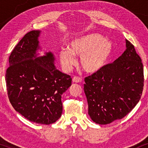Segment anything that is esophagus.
<instances>
[{"label":"esophagus","mask_w":148,"mask_h":148,"mask_svg":"<svg viewBox=\"0 0 148 148\" xmlns=\"http://www.w3.org/2000/svg\"><path fill=\"white\" fill-rule=\"evenodd\" d=\"M82 82V79L81 77H74L73 78V82L74 83H80Z\"/></svg>","instance_id":"34e87169"}]
</instances>
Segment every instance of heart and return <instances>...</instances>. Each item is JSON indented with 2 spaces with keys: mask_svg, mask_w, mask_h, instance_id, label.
Here are the masks:
<instances>
[{
  "mask_svg": "<svg viewBox=\"0 0 148 148\" xmlns=\"http://www.w3.org/2000/svg\"><path fill=\"white\" fill-rule=\"evenodd\" d=\"M69 48H62L58 52L62 66L71 70L75 64V56L81 57L80 64L87 73H94L102 69L113 52L111 40L98 34L91 33L79 36L69 42Z\"/></svg>",
  "mask_w": 148,
  "mask_h": 148,
  "instance_id": "1",
  "label": "heart"
}]
</instances>
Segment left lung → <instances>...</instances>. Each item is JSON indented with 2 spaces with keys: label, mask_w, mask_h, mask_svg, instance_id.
Masks as SVG:
<instances>
[{
  "label": "left lung",
  "mask_w": 148,
  "mask_h": 148,
  "mask_svg": "<svg viewBox=\"0 0 148 148\" xmlns=\"http://www.w3.org/2000/svg\"><path fill=\"white\" fill-rule=\"evenodd\" d=\"M126 49L112 63L85 78L88 114L97 124L121 119L136 106L143 89L141 58L127 40Z\"/></svg>",
  "instance_id": "1"
}]
</instances>
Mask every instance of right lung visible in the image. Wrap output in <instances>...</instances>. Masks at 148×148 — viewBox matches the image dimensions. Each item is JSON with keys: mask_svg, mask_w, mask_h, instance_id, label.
<instances>
[{"mask_svg": "<svg viewBox=\"0 0 148 148\" xmlns=\"http://www.w3.org/2000/svg\"><path fill=\"white\" fill-rule=\"evenodd\" d=\"M40 30L26 34L9 56L6 83L14 109L31 122L50 125L61 116V97L71 86V76L58 70L55 56L40 46Z\"/></svg>", "mask_w": 148, "mask_h": 148, "instance_id": "1", "label": "right lung"}]
</instances>
